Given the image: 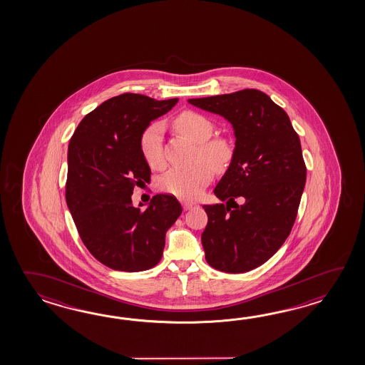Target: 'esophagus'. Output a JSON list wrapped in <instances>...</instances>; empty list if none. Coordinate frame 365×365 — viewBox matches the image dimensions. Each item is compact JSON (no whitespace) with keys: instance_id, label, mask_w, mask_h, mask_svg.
<instances>
[{"instance_id":"esophagus-1","label":"esophagus","mask_w":365,"mask_h":365,"mask_svg":"<svg viewBox=\"0 0 365 365\" xmlns=\"http://www.w3.org/2000/svg\"><path fill=\"white\" fill-rule=\"evenodd\" d=\"M182 207H184V210L193 209V207H195V203H193V202L184 201L182 202Z\"/></svg>"}]
</instances>
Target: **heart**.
I'll return each mask as SVG.
<instances>
[{
	"label": "heart",
	"mask_w": 365,
	"mask_h": 365,
	"mask_svg": "<svg viewBox=\"0 0 365 365\" xmlns=\"http://www.w3.org/2000/svg\"><path fill=\"white\" fill-rule=\"evenodd\" d=\"M173 126L186 138L198 143V153L203 160L215 168H222L232 158V148L223 138L210 140L214 133V125L209 118L197 112L186 110L173 120ZM163 126L159 123L148 125L140 135V153L146 163L158 168L163 163L162 153ZM212 179L211 168L200 163L190 168H173L160 179V189L179 198L190 200L200 195L202 189Z\"/></svg>",
	"instance_id": "obj_1"
}]
</instances>
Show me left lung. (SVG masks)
I'll list each match as a JSON object with an SVG mask.
<instances>
[{"mask_svg": "<svg viewBox=\"0 0 365 365\" xmlns=\"http://www.w3.org/2000/svg\"><path fill=\"white\" fill-rule=\"evenodd\" d=\"M187 103L225 117L236 140L231 163L214 189L227 202L203 206L209 217L201 236L205 258L219 272L253 270L283 245L295 223L307 179L299 135L287 113L258 90Z\"/></svg>", "mask_w": 365, "mask_h": 365, "instance_id": "left-lung-1", "label": "left lung"}]
</instances>
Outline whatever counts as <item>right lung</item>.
<instances>
[{"instance_id": "add662e5", "label": "right lung", "mask_w": 365, "mask_h": 365, "mask_svg": "<svg viewBox=\"0 0 365 365\" xmlns=\"http://www.w3.org/2000/svg\"><path fill=\"white\" fill-rule=\"evenodd\" d=\"M178 101L118 95L86 115L70 140L66 203L86 248L113 270L155 266L163 256L165 232L182 211L168 194H156L145 209L132 202L134 187L151 175L140 135Z\"/></svg>"}]
</instances>
